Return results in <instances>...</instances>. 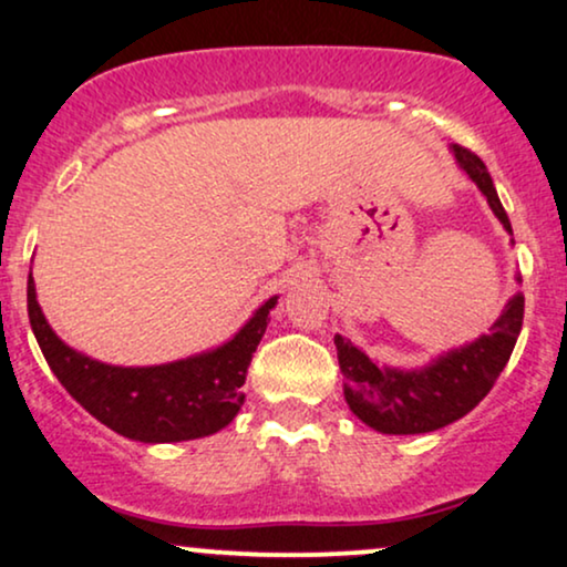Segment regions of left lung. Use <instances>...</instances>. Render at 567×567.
Segmentation results:
<instances>
[{"label": "left lung", "mask_w": 567, "mask_h": 567, "mask_svg": "<svg viewBox=\"0 0 567 567\" xmlns=\"http://www.w3.org/2000/svg\"><path fill=\"white\" fill-rule=\"evenodd\" d=\"M453 154L485 194L504 229L512 234L509 216L501 205L485 162L464 146H453ZM523 315L525 298L517 292L493 322L491 336L477 338L464 349L447 351L424 370L379 368L349 338L336 336L338 365L347 379L343 394L351 413L383 434H424L453 424L477 408L493 389L523 330Z\"/></svg>", "instance_id": "obj_1"}]
</instances>
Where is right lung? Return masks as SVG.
I'll use <instances>...</instances> for the list:
<instances>
[{"label": "right lung", "mask_w": 567, "mask_h": 567, "mask_svg": "<svg viewBox=\"0 0 567 567\" xmlns=\"http://www.w3.org/2000/svg\"><path fill=\"white\" fill-rule=\"evenodd\" d=\"M29 320L39 349L63 389L101 424L141 442H181L216 434L239 413V392L252 351L266 333V317L277 303L269 298L252 320L224 347L157 368H114L69 349L53 333L37 303L29 277Z\"/></svg>", "instance_id": "1"}]
</instances>
